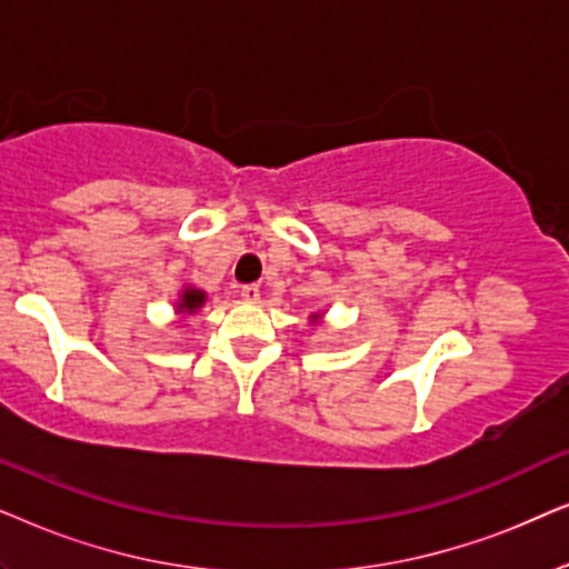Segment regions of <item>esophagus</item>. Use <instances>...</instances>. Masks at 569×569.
Instances as JSON below:
<instances>
[{"label":"esophagus","instance_id":"esophagus-1","mask_svg":"<svg viewBox=\"0 0 569 569\" xmlns=\"http://www.w3.org/2000/svg\"><path fill=\"white\" fill-rule=\"evenodd\" d=\"M241 299H244V301H252V305H254V301L260 299V286H257V283H247V286H241Z\"/></svg>","mask_w":569,"mask_h":569}]
</instances>
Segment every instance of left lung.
Returning <instances> with one entry per match:
<instances>
[{"mask_svg":"<svg viewBox=\"0 0 569 569\" xmlns=\"http://www.w3.org/2000/svg\"><path fill=\"white\" fill-rule=\"evenodd\" d=\"M322 312H315V315H309V322H312V325H322Z\"/></svg>","mask_w":569,"mask_h":569,"instance_id":"8db88e82","label":"left lung"}]
</instances>
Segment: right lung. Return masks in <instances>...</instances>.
Segmentation results:
<instances>
[{"instance_id":"right-lung-1","label":"right lung","mask_w":569,"mask_h":569,"mask_svg":"<svg viewBox=\"0 0 569 569\" xmlns=\"http://www.w3.org/2000/svg\"><path fill=\"white\" fill-rule=\"evenodd\" d=\"M206 301H208V293L206 291L197 289V286H192V283H184L179 289L177 301H173V312H177L179 317L197 315L202 307H206Z\"/></svg>"}]
</instances>
